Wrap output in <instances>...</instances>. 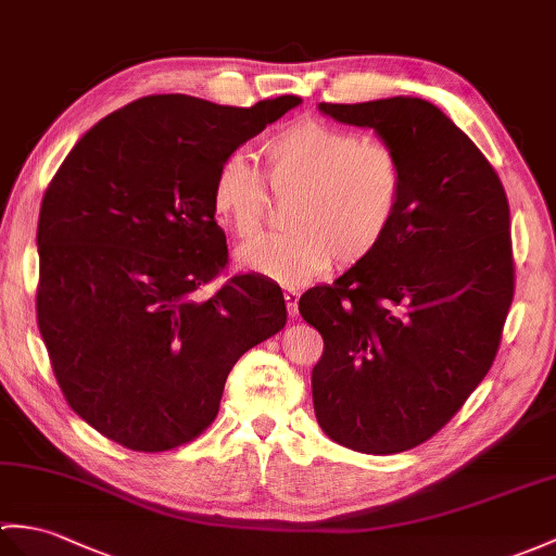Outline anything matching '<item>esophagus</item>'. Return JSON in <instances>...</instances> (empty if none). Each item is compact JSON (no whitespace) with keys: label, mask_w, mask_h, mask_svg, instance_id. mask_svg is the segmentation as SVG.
Here are the masks:
<instances>
[{"label":"esophagus","mask_w":556,"mask_h":556,"mask_svg":"<svg viewBox=\"0 0 556 556\" xmlns=\"http://www.w3.org/2000/svg\"><path fill=\"white\" fill-rule=\"evenodd\" d=\"M299 299H301V293L295 289L283 291V301H287V309H289L291 317H295V313H299Z\"/></svg>","instance_id":"1"}]
</instances>
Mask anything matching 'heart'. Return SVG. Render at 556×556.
<instances>
[{"label": "heart", "mask_w": 556, "mask_h": 556, "mask_svg": "<svg viewBox=\"0 0 556 556\" xmlns=\"http://www.w3.org/2000/svg\"><path fill=\"white\" fill-rule=\"evenodd\" d=\"M261 159L267 187L291 193L281 215L289 231L241 243L237 267L279 283H303L327 273L331 257L341 265L367 261L389 237L405 189L403 161L389 144L299 121L269 135ZM263 177L243 153L215 167L211 211L239 239L263 223Z\"/></svg>", "instance_id": "b5f03b06"}]
</instances>
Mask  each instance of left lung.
Masks as SVG:
<instances>
[{
	"instance_id": "obj_1",
	"label": "left lung",
	"mask_w": 556,
	"mask_h": 556,
	"mask_svg": "<svg viewBox=\"0 0 556 556\" xmlns=\"http://www.w3.org/2000/svg\"><path fill=\"white\" fill-rule=\"evenodd\" d=\"M317 109L374 130L403 161L405 189L379 251L299 301L325 339L315 417L343 447L403 453L441 431L493 365L514 295L507 193L431 101Z\"/></svg>"
}]
</instances>
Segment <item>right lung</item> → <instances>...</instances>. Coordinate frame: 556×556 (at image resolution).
I'll list each match as a JSON object with an SVG mask.
<instances>
[{"label":"right lung","mask_w":556,"mask_h":556,"mask_svg":"<svg viewBox=\"0 0 556 556\" xmlns=\"http://www.w3.org/2000/svg\"><path fill=\"white\" fill-rule=\"evenodd\" d=\"M301 97L251 109L141 97L87 130L45 191L37 325L77 417L139 453L197 438L249 348L287 325L283 293L227 265L211 211L215 167Z\"/></svg>","instance_id":"add662e5"}]
</instances>
